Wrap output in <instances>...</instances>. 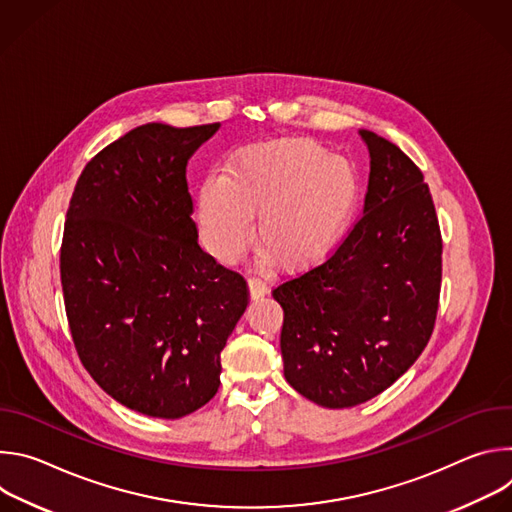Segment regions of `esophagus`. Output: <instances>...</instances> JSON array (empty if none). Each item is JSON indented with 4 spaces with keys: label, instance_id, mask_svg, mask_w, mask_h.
Returning <instances> with one entry per match:
<instances>
[{
    "label": "esophagus",
    "instance_id": "34e87169",
    "mask_svg": "<svg viewBox=\"0 0 512 512\" xmlns=\"http://www.w3.org/2000/svg\"><path fill=\"white\" fill-rule=\"evenodd\" d=\"M249 291H251L253 298H259V296H265V294H267L269 287H267V283L261 281L259 277H249Z\"/></svg>",
    "mask_w": 512,
    "mask_h": 512
}]
</instances>
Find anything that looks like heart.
<instances>
[{
    "label": "heart",
    "mask_w": 512,
    "mask_h": 512,
    "mask_svg": "<svg viewBox=\"0 0 512 512\" xmlns=\"http://www.w3.org/2000/svg\"><path fill=\"white\" fill-rule=\"evenodd\" d=\"M358 180L348 162L324 145L291 139L241 152L223 174H210L198 190V229L204 247L235 263L253 237L263 259L300 269L324 259L348 229Z\"/></svg>",
    "instance_id": "b5f03b06"
}]
</instances>
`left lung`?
<instances>
[{
	"mask_svg": "<svg viewBox=\"0 0 512 512\" xmlns=\"http://www.w3.org/2000/svg\"><path fill=\"white\" fill-rule=\"evenodd\" d=\"M364 210L320 265L273 289L285 381L306 399L354 407L391 387L427 346L442 289V233L421 170L362 129Z\"/></svg>",
	"mask_w": 512,
	"mask_h": 512,
	"instance_id": "1",
	"label": "left lung"
}]
</instances>
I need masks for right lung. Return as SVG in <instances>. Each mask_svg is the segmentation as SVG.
<instances>
[{
  "mask_svg": "<svg viewBox=\"0 0 512 512\" xmlns=\"http://www.w3.org/2000/svg\"><path fill=\"white\" fill-rule=\"evenodd\" d=\"M221 123H145L109 143L72 192L60 281L72 342L95 383L162 419L206 405L249 304L241 273L198 245L186 164Z\"/></svg>",
  "mask_w": 512,
  "mask_h": 512,
  "instance_id": "1",
  "label": "right lung"
}]
</instances>
